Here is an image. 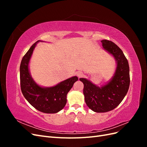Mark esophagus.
<instances>
[{"label": "esophagus", "instance_id": "obj_1", "mask_svg": "<svg viewBox=\"0 0 147 147\" xmlns=\"http://www.w3.org/2000/svg\"><path fill=\"white\" fill-rule=\"evenodd\" d=\"M76 75H77V76L78 77V78H80V77H82L83 75V72H77V73H76Z\"/></svg>", "mask_w": 147, "mask_h": 147}]
</instances>
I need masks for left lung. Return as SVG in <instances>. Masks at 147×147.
I'll return each mask as SVG.
<instances>
[{"instance_id":"1","label":"left lung","mask_w":147,"mask_h":147,"mask_svg":"<svg viewBox=\"0 0 147 147\" xmlns=\"http://www.w3.org/2000/svg\"><path fill=\"white\" fill-rule=\"evenodd\" d=\"M101 42L104 50L116 61L113 76L100 87L86 78H80L84 84L83 94L87 106L97 113L107 112L116 108L126 95L130 84L129 67L122 50L113 42L102 40Z\"/></svg>"}]
</instances>
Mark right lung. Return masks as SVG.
Wrapping results in <instances>:
<instances>
[{
  "label": "right lung",
  "instance_id": "1",
  "mask_svg": "<svg viewBox=\"0 0 147 147\" xmlns=\"http://www.w3.org/2000/svg\"><path fill=\"white\" fill-rule=\"evenodd\" d=\"M40 41L34 43L22 59L20 69L21 89L25 99L35 109L43 113H55L65 107L67 94L78 78L74 76L51 87H42L35 83L30 75L29 64Z\"/></svg>",
  "mask_w": 147,
  "mask_h": 147
}]
</instances>
